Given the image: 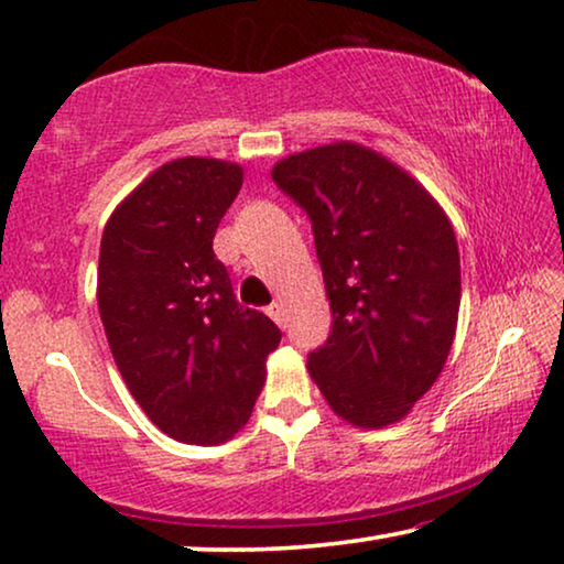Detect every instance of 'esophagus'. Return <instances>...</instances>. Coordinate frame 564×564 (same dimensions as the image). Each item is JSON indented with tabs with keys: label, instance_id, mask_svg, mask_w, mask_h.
I'll list each match as a JSON object with an SVG mask.
<instances>
[{
	"label": "esophagus",
	"instance_id": "esophagus-1",
	"mask_svg": "<svg viewBox=\"0 0 564 564\" xmlns=\"http://www.w3.org/2000/svg\"><path fill=\"white\" fill-rule=\"evenodd\" d=\"M267 315L272 318L276 326H284V321H288V311H284L282 303H272L267 307Z\"/></svg>",
	"mask_w": 564,
	"mask_h": 564
}]
</instances>
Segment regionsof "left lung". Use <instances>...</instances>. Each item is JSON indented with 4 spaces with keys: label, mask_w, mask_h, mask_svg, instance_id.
I'll return each instance as SVG.
<instances>
[{
    "label": "left lung",
    "mask_w": 564,
    "mask_h": 564,
    "mask_svg": "<svg viewBox=\"0 0 564 564\" xmlns=\"http://www.w3.org/2000/svg\"><path fill=\"white\" fill-rule=\"evenodd\" d=\"M272 180L313 223L334 313L307 372L344 421L390 426L449 357L462 297L452 223L411 174L359 143L282 159Z\"/></svg>",
    "instance_id": "obj_1"
}]
</instances>
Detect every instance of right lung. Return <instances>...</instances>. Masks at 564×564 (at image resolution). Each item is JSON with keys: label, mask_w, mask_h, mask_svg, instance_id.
Returning a JSON list of instances; mask_svg holds the SVG:
<instances>
[{"label": "right lung", "mask_w": 564, "mask_h": 564, "mask_svg": "<svg viewBox=\"0 0 564 564\" xmlns=\"http://www.w3.org/2000/svg\"><path fill=\"white\" fill-rule=\"evenodd\" d=\"M241 184L243 169L228 161H169L115 207L99 246L97 303L115 365L176 442H228L282 338L264 313L238 305L213 251Z\"/></svg>", "instance_id": "1"}]
</instances>
